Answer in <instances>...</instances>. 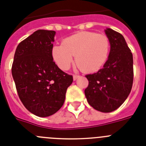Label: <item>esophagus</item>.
I'll return each mask as SVG.
<instances>
[{"mask_svg":"<svg viewBox=\"0 0 146 146\" xmlns=\"http://www.w3.org/2000/svg\"><path fill=\"white\" fill-rule=\"evenodd\" d=\"M78 78H79V76H78V75H73V80L76 81Z\"/></svg>","mask_w":146,"mask_h":146,"instance_id":"1","label":"esophagus"}]
</instances>
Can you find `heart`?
Segmentation results:
<instances>
[{"instance_id":"1","label":"heart","mask_w":146,"mask_h":146,"mask_svg":"<svg viewBox=\"0 0 146 146\" xmlns=\"http://www.w3.org/2000/svg\"><path fill=\"white\" fill-rule=\"evenodd\" d=\"M110 40L103 34L82 31L68 36L62 45H54L52 56L61 69L68 70L76 56L77 65L84 72L99 70L108 59Z\"/></svg>"}]
</instances>
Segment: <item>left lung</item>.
I'll use <instances>...</instances> for the list:
<instances>
[{
  "label": "left lung",
  "instance_id": "1",
  "mask_svg": "<svg viewBox=\"0 0 146 146\" xmlns=\"http://www.w3.org/2000/svg\"><path fill=\"white\" fill-rule=\"evenodd\" d=\"M105 33L110 43L108 59L97 73L86 75L89 84L84 93L95 110L111 112L122 105L131 90L133 56L121 34L111 29Z\"/></svg>",
  "mask_w": 146,
  "mask_h": 146
}]
</instances>
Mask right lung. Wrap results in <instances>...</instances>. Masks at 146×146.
Listing matches in <instances>:
<instances>
[{"instance_id": "right-lung-1", "label": "right lung", "mask_w": 146, "mask_h": 146, "mask_svg": "<svg viewBox=\"0 0 146 146\" xmlns=\"http://www.w3.org/2000/svg\"><path fill=\"white\" fill-rule=\"evenodd\" d=\"M54 31L37 30L19 43L12 73L24 106L38 117H48L62 106L72 75L58 68L52 56Z\"/></svg>"}]
</instances>
